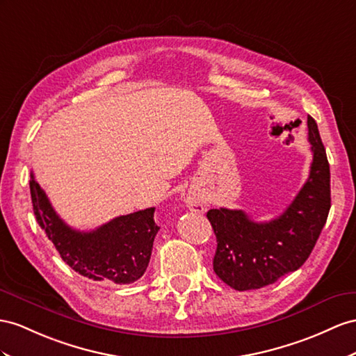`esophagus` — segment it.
I'll use <instances>...</instances> for the list:
<instances>
[{
	"label": "esophagus",
	"mask_w": 356,
	"mask_h": 356,
	"mask_svg": "<svg viewBox=\"0 0 356 356\" xmlns=\"http://www.w3.org/2000/svg\"><path fill=\"white\" fill-rule=\"evenodd\" d=\"M185 203H186V206L193 212L203 213V212H206V209H207V204H206V202L203 200V197H200L197 194H189L186 197V200H185Z\"/></svg>",
	"instance_id": "obj_1"
}]
</instances>
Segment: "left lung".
Returning <instances> with one entry per match:
<instances>
[{
	"label": "left lung",
	"mask_w": 356,
	"mask_h": 356,
	"mask_svg": "<svg viewBox=\"0 0 356 356\" xmlns=\"http://www.w3.org/2000/svg\"><path fill=\"white\" fill-rule=\"evenodd\" d=\"M313 162L304 186L284 213L256 222L243 211L211 209L207 220L216 236L213 270L234 290L272 284L304 265L331 209V172L313 117L307 118Z\"/></svg>",
	"instance_id": "left-lung-1"
}]
</instances>
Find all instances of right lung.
Masks as SVG:
<instances>
[{"label":"right lung","instance_id":"1","mask_svg":"<svg viewBox=\"0 0 356 356\" xmlns=\"http://www.w3.org/2000/svg\"><path fill=\"white\" fill-rule=\"evenodd\" d=\"M33 211L61 259L79 275L113 284H131L149 266L159 227L154 207L117 216L91 232L72 229L54 211L44 191L30 180Z\"/></svg>","mask_w":356,"mask_h":356}]
</instances>
